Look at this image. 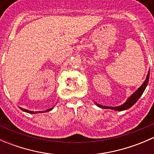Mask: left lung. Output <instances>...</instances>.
Returning a JSON list of instances; mask_svg holds the SVG:
<instances>
[{
    "mask_svg": "<svg viewBox=\"0 0 154 154\" xmlns=\"http://www.w3.org/2000/svg\"><path fill=\"white\" fill-rule=\"evenodd\" d=\"M149 77H150V71H148V74H147V77H146L145 80H144V83H142V86L139 87V88H138V89L136 90V91H135L132 95H130V97H128V99L126 100L125 103H123V104L121 105V106L112 107V106H102V105L98 104V103H95V104L97 105V106L100 107V108L102 109H114L116 110V111H124V110L128 109L129 108H130L132 106H133V105L137 102V100H139V97H140L141 96H142V94H143L146 87L147 86V83H148Z\"/></svg>",
    "mask_w": 154,
    "mask_h": 154,
    "instance_id": "obj_1",
    "label": "left lung"
}]
</instances>
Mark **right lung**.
Returning <instances> with one entry per match:
<instances>
[{
	"instance_id": "obj_1",
	"label": "right lung",
	"mask_w": 154,
	"mask_h": 154,
	"mask_svg": "<svg viewBox=\"0 0 154 154\" xmlns=\"http://www.w3.org/2000/svg\"><path fill=\"white\" fill-rule=\"evenodd\" d=\"M20 109H21V110H22V111H24V112H27V113H30V114H36V113H42V112H49V111H51V110H52L53 109H54V107H52V108H51V109H47V110H45V112H43V111H38V112H33V111H29V110H27V109H23V108H21V107H19Z\"/></svg>"
}]
</instances>
